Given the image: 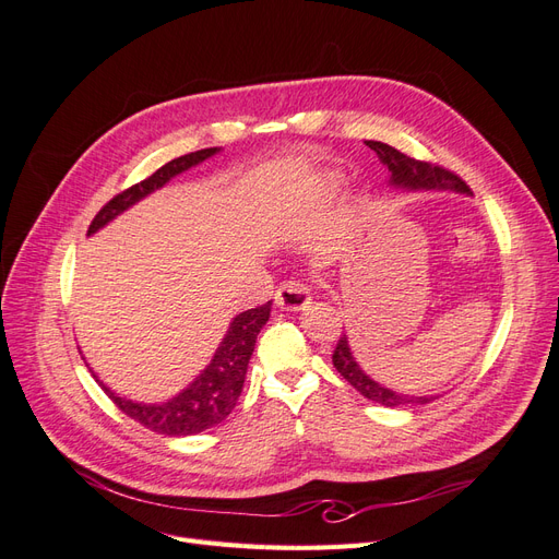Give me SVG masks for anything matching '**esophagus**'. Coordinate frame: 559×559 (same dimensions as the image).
<instances>
[{
    "mask_svg": "<svg viewBox=\"0 0 559 559\" xmlns=\"http://www.w3.org/2000/svg\"><path fill=\"white\" fill-rule=\"evenodd\" d=\"M312 294H310V286L302 284L298 280L292 282H284L277 294H275V302L286 310V312H298V310H306L310 306Z\"/></svg>",
    "mask_w": 559,
    "mask_h": 559,
    "instance_id": "obj_1",
    "label": "esophagus"
}]
</instances>
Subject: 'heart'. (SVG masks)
Wrapping results in <instances>:
<instances>
[{
  "mask_svg": "<svg viewBox=\"0 0 559 559\" xmlns=\"http://www.w3.org/2000/svg\"><path fill=\"white\" fill-rule=\"evenodd\" d=\"M343 189V175L337 173H324L319 179H317V186H314V193L319 198H333L337 191Z\"/></svg>",
  "mask_w": 559,
  "mask_h": 559,
  "instance_id": "1",
  "label": "heart"
}]
</instances>
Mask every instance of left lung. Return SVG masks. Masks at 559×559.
<instances>
[{
  "label": "left lung",
  "instance_id": "obj_1",
  "mask_svg": "<svg viewBox=\"0 0 559 559\" xmlns=\"http://www.w3.org/2000/svg\"><path fill=\"white\" fill-rule=\"evenodd\" d=\"M366 146H370L378 154L380 163L386 167L389 173V186L392 189H401V191H452V193H462V195H471L468 186L443 167L438 165H429L415 160L411 156L401 154L399 148L382 144V142H366ZM333 366L337 373H341L361 396H366L368 401L380 403L384 408H408V405H425L431 403L433 399H438L441 394H401L389 389L384 384H380L378 380L370 378L366 370L359 366L357 357L349 347L347 335H343L341 341L335 345L333 352Z\"/></svg>",
  "mask_w": 559,
  "mask_h": 559
}]
</instances>
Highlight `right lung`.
Returning <instances> with one entry per match:
<instances>
[{"instance_id":"right-lung-1","label":"right lung","mask_w":559,"mask_h":559,"mask_svg":"<svg viewBox=\"0 0 559 559\" xmlns=\"http://www.w3.org/2000/svg\"><path fill=\"white\" fill-rule=\"evenodd\" d=\"M218 151H222V146L202 148L195 151V154H186L165 163L160 170H156L148 179L134 183L128 191L111 198L93 218L88 235L105 228L116 216H121L126 210L138 205L146 195L163 189V186L167 181H173L177 175L216 156ZM270 308H273V302L267 300L265 306L235 314L226 335L222 337V343H218L214 352L212 361L200 370L191 384H186L179 394L163 403H142L118 396L114 389L107 386L95 373L93 378H97L99 386L105 389L107 396L118 405V408L151 431L165 436H193L200 431H207L216 425H222V421L233 413L235 403H238L245 386L247 366L253 354V345H257V335L270 319Z\"/></svg>"}]
</instances>
